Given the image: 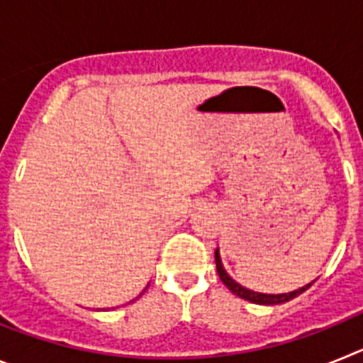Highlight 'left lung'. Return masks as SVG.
I'll return each mask as SVG.
<instances>
[{"label":"left lung","instance_id":"1","mask_svg":"<svg viewBox=\"0 0 363 363\" xmlns=\"http://www.w3.org/2000/svg\"><path fill=\"white\" fill-rule=\"evenodd\" d=\"M214 259H216V271H218V277H220V280L223 281V284L229 287V291H233L236 296L243 298V300L247 301H252V303H259V306H277V303H284V301H289L293 300L294 296H298V294H301L306 289H309L311 287V281L309 285H306V287H301V289L298 291H293V293H285V294H262V293H255V291H249L245 289V287H242L240 284H236V281L233 280V278L227 274L225 271H223V265H221V259H220V252H214Z\"/></svg>","mask_w":363,"mask_h":363}]
</instances>
